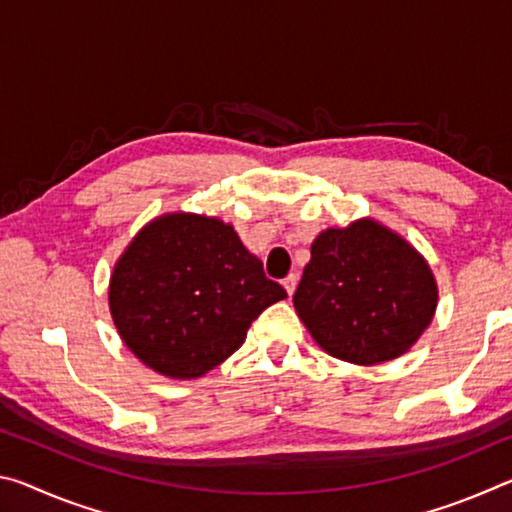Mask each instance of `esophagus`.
I'll list each match as a JSON object with an SVG mask.
<instances>
[{"mask_svg":"<svg viewBox=\"0 0 512 512\" xmlns=\"http://www.w3.org/2000/svg\"><path fill=\"white\" fill-rule=\"evenodd\" d=\"M296 284H298V277H296V275H287V277H284V280H282V287L287 289L289 296H293V291H296Z\"/></svg>","mask_w":512,"mask_h":512,"instance_id":"1","label":"esophagus"}]
</instances>
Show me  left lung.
Wrapping results in <instances>:
<instances>
[{
  "label": "left lung",
  "instance_id": "left-lung-1",
  "mask_svg": "<svg viewBox=\"0 0 512 512\" xmlns=\"http://www.w3.org/2000/svg\"><path fill=\"white\" fill-rule=\"evenodd\" d=\"M293 307L332 357L375 366L409 352L438 307V284L418 250L375 219L327 228L293 293Z\"/></svg>",
  "mask_w": 512,
  "mask_h": 512
}]
</instances>
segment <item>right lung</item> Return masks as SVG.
<instances>
[{
	"label": "right lung",
	"instance_id": "add662e5",
	"mask_svg": "<svg viewBox=\"0 0 512 512\" xmlns=\"http://www.w3.org/2000/svg\"><path fill=\"white\" fill-rule=\"evenodd\" d=\"M287 298L216 216L169 212L137 232L110 275L108 305L121 341L144 366L196 379L235 354L248 327Z\"/></svg>",
	"mask_w": 512,
	"mask_h": 512
}]
</instances>
